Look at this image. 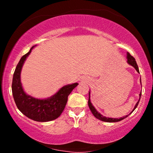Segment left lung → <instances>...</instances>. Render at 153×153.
Returning <instances> with one entry per match:
<instances>
[{
    "mask_svg": "<svg viewBox=\"0 0 153 153\" xmlns=\"http://www.w3.org/2000/svg\"><path fill=\"white\" fill-rule=\"evenodd\" d=\"M127 59L128 64H129V65H131L132 67H134V69L136 70L137 72L140 73V71H139V68H138L137 64V62H136V60H135V59L132 57V56L129 53V52H127ZM140 82H141V78H140ZM141 95H142V92H140V99L138 100V101H137V102L136 105H135V106H134V108H133L132 111H131V113L129 114H128V115L124 116V117H121V118H119V119H118V118H117H117H116V119H114V118H108V117H104V116L101 115L99 111H97L96 108H95V107L93 106V104L91 102L90 91H89V98H88V106H89V108H90L91 111L92 112V114H94V116L95 117H96V118H97L98 119H99V120H101V121H103V122H120V121L123 120V119H124L127 118L128 116H129V114H131L132 113L133 111H134L135 108H137V106H138V103H139V102H140V98H141Z\"/></svg>",
    "mask_w": 153,
    "mask_h": 153,
    "instance_id": "obj_1",
    "label": "left lung"
}]
</instances>
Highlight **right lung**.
<instances>
[{"label": "right lung", "mask_w": 153, "mask_h": 153, "mask_svg": "<svg viewBox=\"0 0 153 153\" xmlns=\"http://www.w3.org/2000/svg\"><path fill=\"white\" fill-rule=\"evenodd\" d=\"M34 47L23 56L16 68L12 81V94L17 108L23 114L36 122H50L61 115L66 106L68 96L78 83L64 85L55 94L45 99H38L26 94L21 82V72L26 59Z\"/></svg>", "instance_id": "1"}]
</instances>
